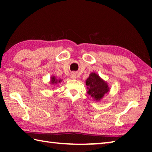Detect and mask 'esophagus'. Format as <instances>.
I'll return each mask as SVG.
<instances>
[{
	"label": "esophagus",
	"instance_id": "34e87169",
	"mask_svg": "<svg viewBox=\"0 0 152 152\" xmlns=\"http://www.w3.org/2000/svg\"><path fill=\"white\" fill-rule=\"evenodd\" d=\"M70 78L72 79H73V80H75L76 78V73H74V72L72 73L71 75H70Z\"/></svg>",
	"mask_w": 152,
	"mask_h": 152
}]
</instances>
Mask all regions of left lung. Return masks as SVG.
I'll list each match as a JSON object with an SVG mask.
<instances>
[{
    "label": "left lung",
    "instance_id": "8db88e82",
    "mask_svg": "<svg viewBox=\"0 0 152 152\" xmlns=\"http://www.w3.org/2000/svg\"><path fill=\"white\" fill-rule=\"evenodd\" d=\"M87 93L96 101H99L109 91L108 84L96 73L92 72L86 80Z\"/></svg>",
    "mask_w": 152,
    "mask_h": 152
}]
</instances>
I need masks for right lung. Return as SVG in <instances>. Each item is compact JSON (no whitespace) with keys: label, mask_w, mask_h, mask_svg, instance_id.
<instances>
[{"label":"right lung","mask_w":152,"mask_h":152,"mask_svg":"<svg viewBox=\"0 0 152 152\" xmlns=\"http://www.w3.org/2000/svg\"><path fill=\"white\" fill-rule=\"evenodd\" d=\"M61 82V79H57L54 76L51 77L50 84H51V85H54V84L56 85V84L60 83Z\"/></svg>","instance_id":"1"}]
</instances>
